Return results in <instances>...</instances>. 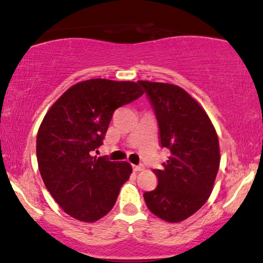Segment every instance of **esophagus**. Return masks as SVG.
Returning <instances> with one entry per match:
<instances>
[{
  "instance_id": "esophagus-1",
  "label": "esophagus",
  "mask_w": 263,
  "mask_h": 263,
  "mask_svg": "<svg viewBox=\"0 0 263 263\" xmlns=\"http://www.w3.org/2000/svg\"><path fill=\"white\" fill-rule=\"evenodd\" d=\"M132 168H134L135 172H140V171H143V170H144V167H143V165H142V164L134 165V167H132Z\"/></svg>"
}]
</instances>
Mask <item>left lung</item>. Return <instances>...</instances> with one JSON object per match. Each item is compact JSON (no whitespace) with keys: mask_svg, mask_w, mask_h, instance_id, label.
I'll return each mask as SVG.
<instances>
[{"mask_svg":"<svg viewBox=\"0 0 263 263\" xmlns=\"http://www.w3.org/2000/svg\"><path fill=\"white\" fill-rule=\"evenodd\" d=\"M159 128L162 147L171 151L158 185L143 194L148 209L168 222H179L200 209L213 190L220 165L219 140L204 108L177 85L140 80Z\"/></svg>","mask_w":263,"mask_h":263,"instance_id":"obj_1","label":"left lung"}]
</instances>
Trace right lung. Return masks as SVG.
I'll return each mask as SVG.
<instances>
[{"mask_svg": "<svg viewBox=\"0 0 263 263\" xmlns=\"http://www.w3.org/2000/svg\"><path fill=\"white\" fill-rule=\"evenodd\" d=\"M142 95L137 83L90 79L66 90L44 116L37 135L39 172L54 200L74 219L93 222L116 203L131 164L92 152L102 144L114 111Z\"/></svg>", "mask_w": 263, "mask_h": 263, "instance_id": "add662e5", "label": "right lung"}]
</instances>
